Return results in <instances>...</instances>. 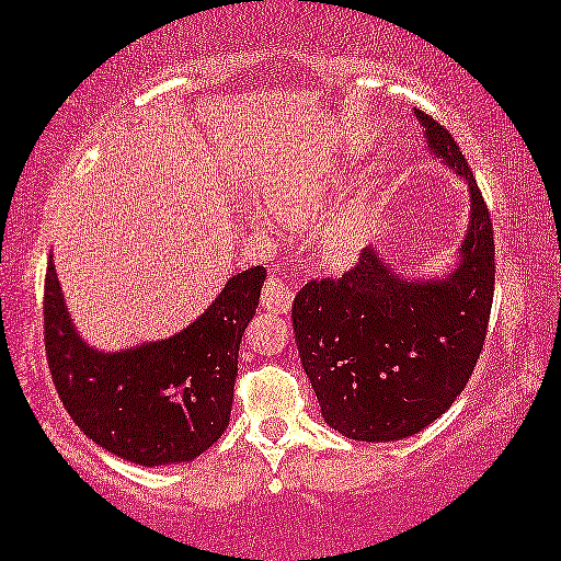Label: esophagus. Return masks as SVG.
<instances>
[{
    "mask_svg": "<svg viewBox=\"0 0 561 561\" xmlns=\"http://www.w3.org/2000/svg\"><path fill=\"white\" fill-rule=\"evenodd\" d=\"M293 296H296V293H293L290 283L280 278H268L263 286L261 300H263V308L273 310V313H288L293 306Z\"/></svg>",
    "mask_w": 561,
    "mask_h": 561,
    "instance_id": "obj_1",
    "label": "esophagus"
}]
</instances>
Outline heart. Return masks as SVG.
<instances>
[{"mask_svg": "<svg viewBox=\"0 0 561 561\" xmlns=\"http://www.w3.org/2000/svg\"><path fill=\"white\" fill-rule=\"evenodd\" d=\"M265 208L273 218L290 228L318 224L328 210L325 183L318 176H302L290 183H278L265 196ZM365 243L363 218L355 210H341L330 216L318 233L320 255L333 265H345L357 259Z\"/></svg>", "mask_w": 561, "mask_h": 561, "instance_id": "1", "label": "heart"}]
</instances>
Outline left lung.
I'll list each match as a JSON object with an SVG mask.
<instances>
[{"label": "left lung", "instance_id": "8db88e82", "mask_svg": "<svg viewBox=\"0 0 561 561\" xmlns=\"http://www.w3.org/2000/svg\"><path fill=\"white\" fill-rule=\"evenodd\" d=\"M427 151L470 188L460 259L437 278H408L365 248L343 278L310 280L293 300L302 370L325 422L357 443L420 433L465 390L494 296V233L460 146L415 108Z\"/></svg>", "mask_w": 561, "mask_h": 561}]
</instances>
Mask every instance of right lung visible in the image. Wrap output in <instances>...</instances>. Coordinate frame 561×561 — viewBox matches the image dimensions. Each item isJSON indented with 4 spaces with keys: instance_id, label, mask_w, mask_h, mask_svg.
Wrapping results in <instances>:
<instances>
[{
    "instance_id": "add662e5",
    "label": "right lung",
    "mask_w": 561,
    "mask_h": 561,
    "mask_svg": "<svg viewBox=\"0 0 561 561\" xmlns=\"http://www.w3.org/2000/svg\"><path fill=\"white\" fill-rule=\"evenodd\" d=\"M263 265L241 271L167 341L96 351L81 341L49 255L44 343L54 388L91 443L134 465L196 460L228 427L238 347L259 308Z\"/></svg>"
}]
</instances>
